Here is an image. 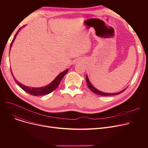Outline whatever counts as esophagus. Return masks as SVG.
<instances>
[{
	"label": "esophagus",
	"instance_id": "esophagus-1",
	"mask_svg": "<svg viewBox=\"0 0 148 148\" xmlns=\"http://www.w3.org/2000/svg\"><path fill=\"white\" fill-rule=\"evenodd\" d=\"M83 62V59H77L75 60H74V64H79V63H80V62Z\"/></svg>",
	"mask_w": 148,
	"mask_h": 148
}]
</instances>
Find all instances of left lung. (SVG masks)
<instances>
[{
    "label": "left lung",
    "mask_w": 148,
    "mask_h": 148,
    "mask_svg": "<svg viewBox=\"0 0 148 148\" xmlns=\"http://www.w3.org/2000/svg\"><path fill=\"white\" fill-rule=\"evenodd\" d=\"M86 82H87V85L88 88L90 89V90L92 92H93L94 93H95V94H97L98 95H102V96H108V95H118V94H120L121 93L123 92L124 90H125L126 89H124L123 90H122V91H120L119 92H117V93H105V92H103L102 91H100L98 89H97L93 85L91 84V83L90 82L89 79H88V75H86Z\"/></svg>",
    "instance_id": "1"
}]
</instances>
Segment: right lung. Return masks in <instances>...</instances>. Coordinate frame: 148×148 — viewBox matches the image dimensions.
Returning <instances> with one entry per match:
<instances>
[{
    "instance_id": "obj_1",
    "label": "right lung",
    "mask_w": 148,
    "mask_h": 148,
    "mask_svg": "<svg viewBox=\"0 0 148 148\" xmlns=\"http://www.w3.org/2000/svg\"><path fill=\"white\" fill-rule=\"evenodd\" d=\"M21 29V28H20L18 29L17 32L16 33V34H15V35L14 37V39L12 40V41L11 43V45H10V51L11 48L12 47V45L15 40V38H16L18 33L20 32ZM68 69H66V70H65L64 71L60 73L56 77V78L54 79V80L51 83H50L49 84L47 85V86H43V87H41V88H30V87L26 86H25V85L21 84V83H20L19 82H18L16 79H15L14 76L12 74V71H11V74H12V75L13 77V78H14L15 83H16L23 90H24L25 92H27L28 94H29L30 95H32L34 96H39V95H43L49 94H50V93L52 92L54 90H55L59 86V84L60 81L62 80V79H63V77L68 73Z\"/></svg>"
}]
</instances>
